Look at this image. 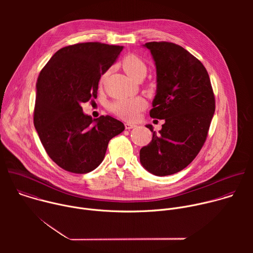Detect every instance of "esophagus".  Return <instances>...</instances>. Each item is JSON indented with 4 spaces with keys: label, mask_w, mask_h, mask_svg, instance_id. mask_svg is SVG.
Returning <instances> with one entry per match:
<instances>
[{
    "label": "esophagus",
    "mask_w": 253,
    "mask_h": 253,
    "mask_svg": "<svg viewBox=\"0 0 253 253\" xmlns=\"http://www.w3.org/2000/svg\"><path fill=\"white\" fill-rule=\"evenodd\" d=\"M137 125L136 124H133V123H125V128L127 129V130H130V129H132V128H135Z\"/></svg>",
    "instance_id": "1"
}]
</instances>
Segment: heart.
Masks as SVG:
<instances>
[{
    "label": "heart",
    "mask_w": 253,
    "mask_h": 253,
    "mask_svg": "<svg viewBox=\"0 0 253 253\" xmlns=\"http://www.w3.org/2000/svg\"><path fill=\"white\" fill-rule=\"evenodd\" d=\"M122 67L126 74L135 80L140 75H146L147 67L139 57L128 55L122 61ZM146 107V102L141 97L125 98L116 100L111 104V111L116 116L124 120H134L138 117L139 112Z\"/></svg>",
    "instance_id": "b5f03b06"
}]
</instances>
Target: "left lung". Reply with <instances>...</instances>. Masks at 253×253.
I'll use <instances>...</instances> for the list:
<instances>
[{
    "label": "left lung",
    "mask_w": 253,
    "mask_h": 253,
    "mask_svg": "<svg viewBox=\"0 0 253 253\" xmlns=\"http://www.w3.org/2000/svg\"><path fill=\"white\" fill-rule=\"evenodd\" d=\"M156 68V93L150 116L163 119L162 129L153 133L140 150V163L156 176L177 173L197 156L206 140L215 111L209 75L202 63L181 46L168 42L143 45Z\"/></svg>",
    "instance_id": "obj_1"
}]
</instances>
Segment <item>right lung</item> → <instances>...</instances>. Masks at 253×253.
Segmentation results:
<instances>
[{
	"instance_id": "add662e5",
	"label": "right lung",
	"mask_w": 253,
	"mask_h": 253,
	"mask_svg": "<svg viewBox=\"0 0 253 253\" xmlns=\"http://www.w3.org/2000/svg\"><path fill=\"white\" fill-rule=\"evenodd\" d=\"M123 48L95 42L64 47L38 77L34 125L50 158L69 172L82 174L97 168L108 143L125 129L111 116L92 119L81 106L97 98L101 75Z\"/></svg>"
}]
</instances>
